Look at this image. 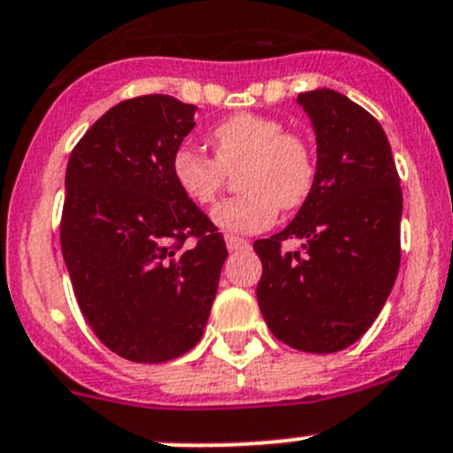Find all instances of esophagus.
Returning <instances> with one entry per match:
<instances>
[{
	"label": "esophagus",
	"mask_w": 453,
	"mask_h": 453,
	"mask_svg": "<svg viewBox=\"0 0 453 453\" xmlns=\"http://www.w3.org/2000/svg\"><path fill=\"white\" fill-rule=\"evenodd\" d=\"M224 242H226V249H229V251H240V249L249 247L247 240L240 238V235H226V238H224Z\"/></svg>",
	"instance_id": "34e87169"
}]
</instances>
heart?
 <instances>
[{
  "label": "heart",
  "instance_id": "1",
  "mask_svg": "<svg viewBox=\"0 0 453 453\" xmlns=\"http://www.w3.org/2000/svg\"><path fill=\"white\" fill-rule=\"evenodd\" d=\"M213 157L195 148H180L170 161L177 188L193 204H213L238 173V197L224 199L213 209V222L231 234L267 229L278 211H296L308 202L317 180V161L301 134L285 132L272 116L240 111L211 130Z\"/></svg>",
  "mask_w": 453,
  "mask_h": 453
}]
</instances>
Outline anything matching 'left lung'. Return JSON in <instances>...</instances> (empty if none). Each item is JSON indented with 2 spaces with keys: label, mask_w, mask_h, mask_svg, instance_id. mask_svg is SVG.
I'll use <instances>...</instances> for the list:
<instances>
[{
  "label": "left lung",
  "mask_w": 453,
  "mask_h": 453,
  "mask_svg": "<svg viewBox=\"0 0 453 453\" xmlns=\"http://www.w3.org/2000/svg\"><path fill=\"white\" fill-rule=\"evenodd\" d=\"M317 132V180L280 234L256 240L260 312L303 352L352 346L384 308L400 269L402 188L387 134L334 89L298 94ZM301 239L302 249L282 244Z\"/></svg>",
  "instance_id": "left-lung-1"
}]
</instances>
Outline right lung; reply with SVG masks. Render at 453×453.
<instances>
[{"instance_id":"obj_1","label":"right lung","mask_w":453,"mask_h":453,"mask_svg":"<svg viewBox=\"0 0 453 453\" xmlns=\"http://www.w3.org/2000/svg\"><path fill=\"white\" fill-rule=\"evenodd\" d=\"M193 116L195 105L164 94L127 98L66 164L60 247L78 308L136 364L175 359L202 339L226 260L218 226L170 173Z\"/></svg>"}]
</instances>
